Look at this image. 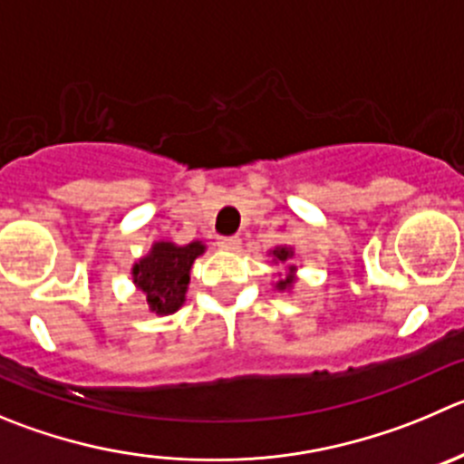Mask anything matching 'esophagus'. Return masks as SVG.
<instances>
[{"label":"esophagus","mask_w":464,"mask_h":464,"mask_svg":"<svg viewBox=\"0 0 464 464\" xmlns=\"http://www.w3.org/2000/svg\"><path fill=\"white\" fill-rule=\"evenodd\" d=\"M220 250H229V253H237L241 248V239L239 237H229V239H220L218 241Z\"/></svg>","instance_id":"34e87169"}]
</instances>
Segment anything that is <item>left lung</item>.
<instances>
[{"label":"left lung","instance_id":"left-lung-1","mask_svg":"<svg viewBox=\"0 0 464 464\" xmlns=\"http://www.w3.org/2000/svg\"><path fill=\"white\" fill-rule=\"evenodd\" d=\"M268 255H271L273 257V264H285V276H282V273H277V280L273 282V286H276L277 291H286V294H289L291 289H294V285H295V280H298V268H295V264H289L291 259H294V255H295V250L291 248V246H276V248L273 250H268Z\"/></svg>","mask_w":464,"mask_h":464}]
</instances>
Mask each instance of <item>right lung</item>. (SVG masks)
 Here are the masks:
<instances>
[{
    "label": "right lung",
    "instance_id": "obj_1",
    "mask_svg": "<svg viewBox=\"0 0 464 464\" xmlns=\"http://www.w3.org/2000/svg\"><path fill=\"white\" fill-rule=\"evenodd\" d=\"M205 241L200 239L184 246L159 239L150 246L143 257L136 259L131 266V280L143 294L150 312L157 316H169L184 305L191 282V266L200 255H205Z\"/></svg>",
    "mask_w": 464,
    "mask_h": 464
}]
</instances>
